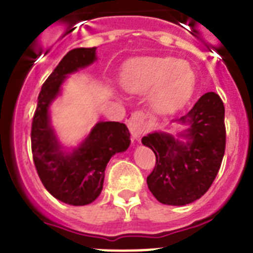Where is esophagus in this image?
<instances>
[{
    "label": "esophagus",
    "instance_id": "obj_1",
    "mask_svg": "<svg viewBox=\"0 0 253 253\" xmlns=\"http://www.w3.org/2000/svg\"><path fill=\"white\" fill-rule=\"evenodd\" d=\"M128 128L133 139H139V137L146 131V116L140 111L130 114L128 118Z\"/></svg>",
    "mask_w": 253,
    "mask_h": 253
}]
</instances>
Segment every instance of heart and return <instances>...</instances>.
Listing matches in <instances>:
<instances>
[{
	"label": "heart",
	"instance_id": "heart-1",
	"mask_svg": "<svg viewBox=\"0 0 253 253\" xmlns=\"http://www.w3.org/2000/svg\"><path fill=\"white\" fill-rule=\"evenodd\" d=\"M122 84L131 93L151 90L152 106L160 113H173L191 99L196 76L191 66L173 57L131 59L122 72Z\"/></svg>",
	"mask_w": 253,
	"mask_h": 253
}]
</instances>
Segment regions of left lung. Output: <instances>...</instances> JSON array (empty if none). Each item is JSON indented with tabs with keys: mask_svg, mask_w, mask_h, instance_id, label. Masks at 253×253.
<instances>
[{
	"mask_svg": "<svg viewBox=\"0 0 253 253\" xmlns=\"http://www.w3.org/2000/svg\"><path fill=\"white\" fill-rule=\"evenodd\" d=\"M180 122L189 124L182 134L186 143L166 133L142 139L156 154L148 189L167 205H186L202 198L218 175L225 151L224 104L215 92L204 93Z\"/></svg>",
	"mask_w": 253,
	"mask_h": 253,
	"instance_id": "8db88e82",
	"label": "left lung"
}]
</instances>
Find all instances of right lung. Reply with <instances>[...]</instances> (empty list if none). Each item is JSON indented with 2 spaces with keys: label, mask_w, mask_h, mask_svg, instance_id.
Listing matches in <instances>:
<instances>
[{
  "label": "right lung",
  "mask_w": 253,
  "mask_h": 253,
  "mask_svg": "<svg viewBox=\"0 0 253 253\" xmlns=\"http://www.w3.org/2000/svg\"><path fill=\"white\" fill-rule=\"evenodd\" d=\"M96 48L69 50L50 73L38 96L31 123V152L40 181L51 195L69 205H87L100 195L107 162L130 144L126 125L100 122L81 146L67 154L60 151L49 123V105L59 93L69 73L88 66L96 59Z\"/></svg>",
  "instance_id": "obj_1"
}]
</instances>
